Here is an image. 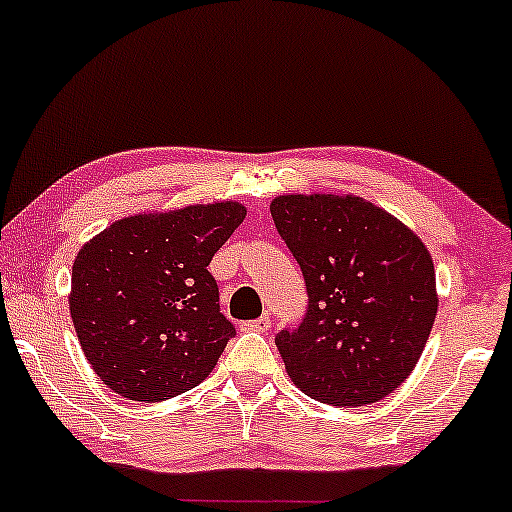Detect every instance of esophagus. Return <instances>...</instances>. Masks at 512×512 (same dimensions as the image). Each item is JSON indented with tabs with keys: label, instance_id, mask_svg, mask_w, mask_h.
I'll return each instance as SVG.
<instances>
[{
	"label": "esophagus",
	"instance_id": "1",
	"mask_svg": "<svg viewBox=\"0 0 512 512\" xmlns=\"http://www.w3.org/2000/svg\"><path fill=\"white\" fill-rule=\"evenodd\" d=\"M242 329L244 331H258V334H265V331L270 329V317L263 315V317H258V320L242 322Z\"/></svg>",
	"mask_w": 512,
	"mask_h": 512
}]
</instances>
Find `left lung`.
<instances>
[{"label": "left lung", "instance_id": "obj_1", "mask_svg": "<svg viewBox=\"0 0 512 512\" xmlns=\"http://www.w3.org/2000/svg\"><path fill=\"white\" fill-rule=\"evenodd\" d=\"M270 214L308 289L303 322L275 334L289 378L334 407L383 400L414 371L437 315L426 244L355 195H280Z\"/></svg>", "mask_w": 512, "mask_h": 512}]
</instances>
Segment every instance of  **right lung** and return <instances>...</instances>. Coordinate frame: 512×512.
<instances>
[{"label": "right lung", "mask_w": 512, "mask_h": 512, "mask_svg": "<svg viewBox=\"0 0 512 512\" xmlns=\"http://www.w3.org/2000/svg\"><path fill=\"white\" fill-rule=\"evenodd\" d=\"M240 202L138 214L79 249L70 317L91 367L117 395L169 400L195 388L235 336L211 258L244 221Z\"/></svg>", "instance_id": "add662e5"}]
</instances>
